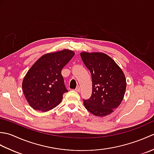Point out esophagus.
I'll use <instances>...</instances> for the list:
<instances>
[{
	"mask_svg": "<svg viewBox=\"0 0 154 154\" xmlns=\"http://www.w3.org/2000/svg\"><path fill=\"white\" fill-rule=\"evenodd\" d=\"M75 91H77V92H78V93H79L80 92V91H81V89H80V87L79 86H77V88L76 89H75Z\"/></svg>",
	"mask_w": 154,
	"mask_h": 154,
	"instance_id": "1",
	"label": "esophagus"
}]
</instances>
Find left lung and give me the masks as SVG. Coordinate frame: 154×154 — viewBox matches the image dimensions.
<instances>
[{
    "instance_id": "1",
    "label": "left lung",
    "mask_w": 154,
    "mask_h": 154,
    "mask_svg": "<svg viewBox=\"0 0 154 154\" xmlns=\"http://www.w3.org/2000/svg\"><path fill=\"white\" fill-rule=\"evenodd\" d=\"M92 78V94L83 99L86 109L98 116L113 112L123 100L126 82L122 69L109 55L103 53L81 54Z\"/></svg>"
}]
</instances>
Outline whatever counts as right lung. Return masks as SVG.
<instances>
[{
  "label": "right lung",
  "instance_id": "add662e5",
  "mask_svg": "<svg viewBox=\"0 0 154 154\" xmlns=\"http://www.w3.org/2000/svg\"><path fill=\"white\" fill-rule=\"evenodd\" d=\"M74 55L68 50L45 54L28 70L23 80L22 89L34 110L45 112L61 103L63 94L68 92L61 70Z\"/></svg>",
  "mask_w": 154,
  "mask_h": 154
}]
</instances>
